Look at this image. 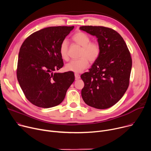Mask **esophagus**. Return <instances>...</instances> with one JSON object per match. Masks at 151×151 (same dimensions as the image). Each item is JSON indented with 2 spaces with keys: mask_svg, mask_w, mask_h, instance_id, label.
Returning <instances> with one entry per match:
<instances>
[{
  "mask_svg": "<svg viewBox=\"0 0 151 151\" xmlns=\"http://www.w3.org/2000/svg\"><path fill=\"white\" fill-rule=\"evenodd\" d=\"M75 76L76 79H78L80 78V75L78 73H75Z\"/></svg>",
  "mask_w": 151,
  "mask_h": 151,
  "instance_id": "esophagus-1",
  "label": "esophagus"
}]
</instances>
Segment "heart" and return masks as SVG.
Here are the masks:
<instances>
[{
	"label": "heart",
	"mask_w": 151,
	"mask_h": 151,
	"mask_svg": "<svg viewBox=\"0 0 151 151\" xmlns=\"http://www.w3.org/2000/svg\"><path fill=\"white\" fill-rule=\"evenodd\" d=\"M72 40L76 44L82 47L80 58L78 60L70 61L65 65L68 71L80 73L88 66V60L93 63L96 61L100 55L101 49L96 43H90V37L84 32H78L73 35ZM60 53L64 60L68 59V42L63 40L60 46Z\"/></svg>",
	"instance_id": "obj_1"
}]
</instances>
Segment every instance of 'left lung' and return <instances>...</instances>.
I'll return each mask as SVG.
<instances>
[{"instance_id":"left-lung-1","label":"left lung","mask_w":151,"mask_h":151,"mask_svg":"<svg viewBox=\"0 0 151 151\" xmlns=\"http://www.w3.org/2000/svg\"><path fill=\"white\" fill-rule=\"evenodd\" d=\"M80 30L98 38L101 52L88 72L81 75V90L88 105L106 109L116 104L128 86L132 68L131 55L124 40L114 30L104 26H83Z\"/></svg>"}]
</instances>
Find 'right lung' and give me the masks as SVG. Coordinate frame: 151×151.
<instances>
[{
	"label": "right lung",
	"mask_w": 151,
	"mask_h": 151,
	"mask_svg": "<svg viewBox=\"0 0 151 151\" xmlns=\"http://www.w3.org/2000/svg\"><path fill=\"white\" fill-rule=\"evenodd\" d=\"M74 26H53L27 38L19 53L17 77L26 98L35 106L60 104L75 81L73 72L58 73L64 63L60 46Z\"/></svg>",
	"instance_id": "add662e5"
}]
</instances>
